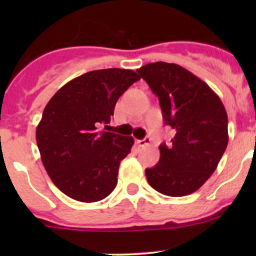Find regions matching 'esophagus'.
Here are the masks:
<instances>
[{"instance_id":"34e87169","label":"esophagus","mask_w":256,"mask_h":256,"mask_svg":"<svg viewBox=\"0 0 256 256\" xmlns=\"http://www.w3.org/2000/svg\"><path fill=\"white\" fill-rule=\"evenodd\" d=\"M150 142H151V138H142V140L136 141V144H138V147L147 146V144H150Z\"/></svg>"}]
</instances>
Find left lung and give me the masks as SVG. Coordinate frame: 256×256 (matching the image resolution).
Segmentation results:
<instances>
[{"mask_svg": "<svg viewBox=\"0 0 256 256\" xmlns=\"http://www.w3.org/2000/svg\"><path fill=\"white\" fill-rule=\"evenodd\" d=\"M158 96L164 120L174 130L160 146L158 164L147 168L150 186L170 197L200 190L212 176L228 144V115L218 95L190 70L156 62L136 70Z\"/></svg>", "mask_w": 256, "mask_h": 256, "instance_id": "8db88e82", "label": "left lung"}]
</instances>
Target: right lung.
Here are the masks:
<instances>
[{
	"instance_id": "1",
	"label": "right lung",
	"mask_w": 256,
	"mask_h": 256,
	"mask_svg": "<svg viewBox=\"0 0 256 256\" xmlns=\"http://www.w3.org/2000/svg\"><path fill=\"white\" fill-rule=\"evenodd\" d=\"M138 79L128 69L92 70L63 85L46 105L36 140L48 176L66 196L92 203L115 190L134 138L99 126L110 122L118 98Z\"/></svg>"
}]
</instances>
